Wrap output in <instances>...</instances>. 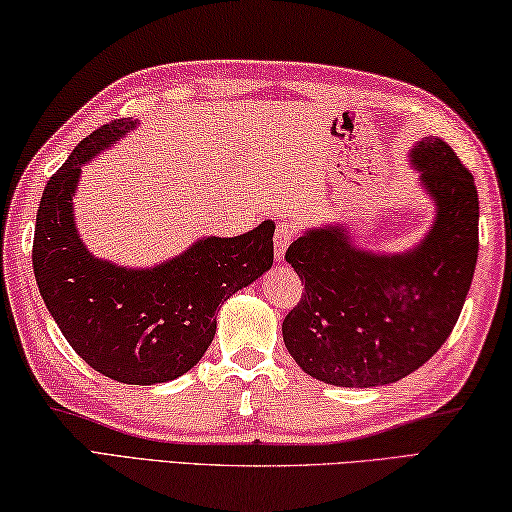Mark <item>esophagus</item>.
<instances>
[{"label":"esophagus","instance_id":"obj_1","mask_svg":"<svg viewBox=\"0 0 512 512\" xmlns=\"http://www.w3.org/2000/svg\"><path fill=\"white\" fill-rule=\"evenodd\" d=\"M295 233H297L295 226H292L288 220L277 224V228H275V257L279 259V262L284 259L286 248L292 239H295Z\"/></svg>","mask_w":512,"mask_h":512}]
</instances>
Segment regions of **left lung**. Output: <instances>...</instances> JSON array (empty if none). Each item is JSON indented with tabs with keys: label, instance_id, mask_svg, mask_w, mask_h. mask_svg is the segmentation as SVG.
Returning <instances> with one entry per match:
<instances>
[{
	"label": "left lung",
	"instance_id": "1",
	"mask_svg": "<svg viewBox=\"0 0 512 512\" xmlns=\"http://www.w3.org/2000/svg\"><path fill=\"white\" fill-rule=\"evenodd\" d=\"M411 165L436 202V220L407 253H372L341 224L306 231L286 262L306 281L281 332L312 378L336 387H378L409 376L449 339L469 295L480 237L471 171L442 138H422Z\"/></svg>",
	"mask_w": 512,
	"mask_h": 512
}]
</instances>
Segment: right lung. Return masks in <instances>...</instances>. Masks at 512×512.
<instances>
[{
    "label": "right lung",
    "mask_w": 512,
    "mask_h": 512,
    "mask_svg": "<svg viewBox=\"0 0 512 512\" xmlns=\"http://www.w3.org/2000/svg\"><path fill=\"white\" fill-rule=\"evenodd\" d=\"M140 125L118 118L74 147L43 189L32 268L65 341L96 372L127 385L187 374L215 336V312L273 266L275 224L237 237H202L154 268L94 257L76 231L72 198L81 167Z\"/></svg>",
    "instance_id": "1"
}]
</instances>
